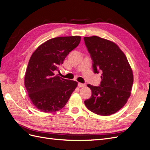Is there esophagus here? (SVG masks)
<instances>
[{
    "mask_svg": "<svg viewBox=\"0 0 150 150\" xmlns=\"http://www.w3.org/2000/svg\"><path fill=\"white\" fill-rule=\"evenodd\" d=\"M78 86H79V87H83L86 86V84L82 83H79Z\"/></svg>",
    "mask_w": 150,
    "mask_h": 150,
    "instance_id": "1",
    "label": "esophagus"
}]
</instances>
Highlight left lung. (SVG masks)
<instances>
[{
    "mask_svg": "<svg viewBox=\"0 0 150 150\" xmlns=\"http://www.w3.org/2000/svg\"><path fill=\"white\" fill-rule=\"evenodd\" d=\"M83 39L93 59L94 72L103 71L100 86L87 85L92 96L84 103L92 112L108 116L127 102L134 81L132 68L125 54L113 42L98 36Z\"/></svg>",
    "mask_w": 150,
    "mask_h": 150,
    "instance_id": "left-lung-1",
    "label": "left lung"
}]
</instances>
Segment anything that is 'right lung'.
Here are the masks:
<instances>
[{
	"instance_id": "add662e5",
	"label": "right lung",
	"mask_w": 150,
	"mask_h": 150,
	"mask_svg": "<svg viewBox=\"0 0 150 150\" xmlns=\"http://www.w3.org/2000/svg\"><path fill=\"white\" fill-rule=\"evenodd\" d=\"M81 37H59L38 46L29 60L25 86L33 105L41 112L52 113L66 105L78 82L54 74Z\"/></svg>"
}]
</instances>
